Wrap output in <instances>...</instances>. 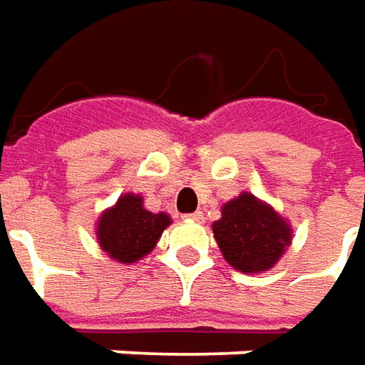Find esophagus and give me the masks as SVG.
Returning <instances> with one entry per match:
<instances>
[{
  "label": "esophagus",
  "instance_id": "1",
  "mask_svg": "<svg viewBox=\"0 0 365 365\" xmlns=\"http://www.w3.org/2000/svg\"><path fill=\"white\" fill-rule=\"evenodd\" d=\"M185 218L192 220V222H202V220H205V215H202L200 210H197V212H190V215H187Z\"/></svg>",
  "mask_w": 365,
  "mask_h": 365
}]
</instances>
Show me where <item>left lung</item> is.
<instances>
[{
  "mask_svg": "<svg viewBox=\"0 0 365 365\" xmlns=\"http://www.w3.org/2000/svg\"><path fill=\"white\" fill-rule=\"evenodd\" d=\"M212 232L226 262L240 272L272 268L292 240L290 226L282 216L248 192L226 202Z\"/></svg>",
  "mask_w": 365,
  "mask_h": 365,
  "instance_id": "left-lung-1",
  "label": "left lung"
}]
</instances>
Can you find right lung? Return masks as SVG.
<instances>
[{
    "instance_id": "add662e5",
    "label": "right lung",
    "mask_w": 365,
    "mask_h": 365,
    "mask_svg": "<svg viewBox=\"0 0 365 365\" xmlns=\"http://www.w3.org/2000/svg\"><path fill=\"white\" fill-rule=\"evenodd\" d=\"M168 225V215L149 212L143 208V198L125 195L115 207L103 212L97 226V238L110 258L127 264L137 262L155 248Z\"/></svg>"
}]
</instances>
